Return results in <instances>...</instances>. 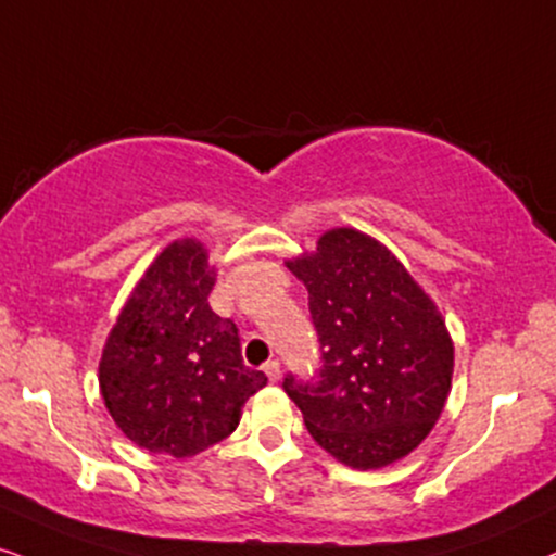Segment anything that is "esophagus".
Here are the masks:
<instances>
[{"instance_id": "esophagus-1", "label": "esophagus", "mask_w": 556, "mask_h": 556, "mask_svg": "<svg viewBox=\"0 0 556 556\" xmlns=\"http://www.w3.org/2000/svg\"><path fill=\"white\" fill-rule=\"evenodd\" d=\"M266 377H269V382H279V377H282V367H279V362H266Z\"/></svg>"}]
</instances>
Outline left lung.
Returning <instances> with one entry per match:
<instances>
[{"mask_svg": "<svg viewBox=\"0 0 556 556\" xmlns=\"http://www.w3.org/2000/svg\"><path fill=\"white\" fill-rule=\"evenodd\" d=\"M285 264L307 287L323 351L318 382L290 375L285 392L341 465H395L431 433L452 390L444 315L388 245L356 228H330Z\"/></svg>", "mask_w": 556, "mask_h": 556, "instance_id": "left-lung-1", "label": "left lung"}]
</instances>
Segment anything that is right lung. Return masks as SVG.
Returning a JSON list of instances; mask_svg holds the SVG:
<instances>
[{
    "label": "right lung",
    "mask_w": 556,
    "mask_h": 556,
    "mask_svg": "<svg viewBox=\"0 0 556 556\" xmlns=\"http://www.w3.org/2000/svg\"><path fill=\"white\" fill-rule=\"evenodd\" d=\"M215 266L197 238L172 241L125 300L100 359V392L132 444L185 459L236 431L266 384L233 320L210 307Z\"/></svg>",
    "instance_id": "add662e5"
}]
</instances>
